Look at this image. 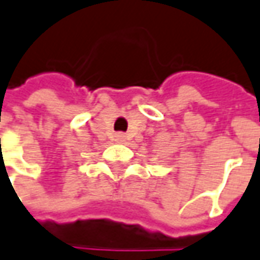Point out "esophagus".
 Listing matches in <instances>:
<instances>
[{"instance_id":"1","label":"esophagus","mask_w":260,"mask_h":260,"mask_svg":"<svg viewBox=\"0 0 260 260\" xmlns=\"http://www.w3.org/2000/svg\"><path fill=\"white\" fill-rule=\"evenodd\" d=\"M116 142L119 145H128V139L126 138H119V139H116Z\"/></svg>"}]
</instances>
